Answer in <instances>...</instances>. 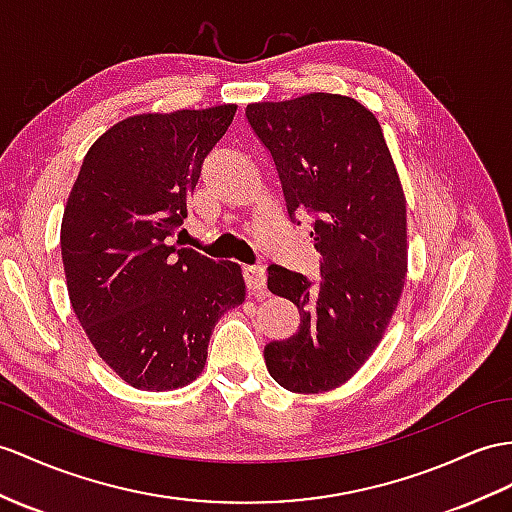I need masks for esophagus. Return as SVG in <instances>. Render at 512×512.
I'll use <instances>...</instances> for the list:
<instances>
[{
  "mask_svg": "<svg viewBox=\"0 0 512 512\" xmlns=\"http://www.w3.org/2000/svg\"><path fill=\"white\" fill-rule=\"evenodd\" d=\"M243 280L245 286L252 293H263L265 291V267L263 265H245L243 267Z\"/></svg>",
  "mask_w": 512,
  "mask_h": 512,
  "instance_id": "esophagus-1",
  "label": "esophagus"
}]
</instances>
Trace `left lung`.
<instances>
[{"label": "left lung", "mask_w": 512, "mask_h": 512, "mask_svg": "<svg viewBox=\"0 0 512 512\" xmlns=\"http://www.w3.org/2000/svg\"><path fill=\"white\" fill-rule=\"evenodd\" d=\"M280 178L286 215L310 217L319 276L267 267L297 332L265 345L271 378L295 393L350 380L376 350L406 278V199L378 119L352 97L310 93L245 108Z\"/></svg>", "instance_id": "obj_1"}]
</instances>
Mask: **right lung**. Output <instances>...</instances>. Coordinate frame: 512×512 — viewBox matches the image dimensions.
<instances>
[{
  "label": "right lung",
  "instance_id": "1",
  "mask_svg": "<svg viewBox=\"0 0 512 512\" xmlns=\"http://www.w3.org/2000/svg\"><path fill=\"white\" fill-rule=\"evenodd\" d=\"M234 112L223 104L121 121L86 152L71 189L60 252L73 313L134 389L193 382L215 323L243 304L239 265L169 245Z\"/></svg>",
  "mask_w": 512,
  "mask_h": 512
}]
</instances>
